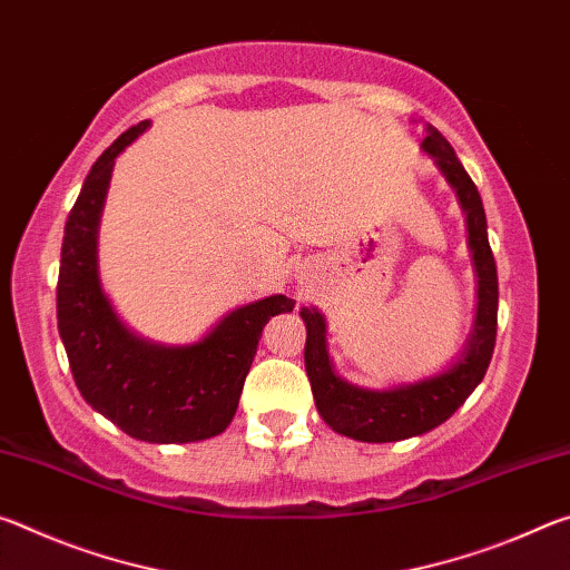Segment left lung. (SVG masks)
Segmentation results:
<instances>
[{"label": "left lung", "instance_id": "1", "mask_svg": "<svg viewBox=\"0 0 570 570\" xmlns=\"http://www.w3.org/2000/svg\"><path fill=\"white\" fill-rule=\"evenodd\" d=\"M422 148L435 158L465 210L470 250L478 274L475 324H472L465 352L450 370L392 390H364L344 382L332 370L330 354H326L324 316L316 308H302L306 324L304 364L316 410L334 432L352 440L397 442L435 430L470 397L493 360L498 334V268L488 244L485 208H482L475 183L462 168L445 135L428 125V138L422 140Z\"/></svg>", "mask_w": 570, "mask_h": 570}]
</instances>
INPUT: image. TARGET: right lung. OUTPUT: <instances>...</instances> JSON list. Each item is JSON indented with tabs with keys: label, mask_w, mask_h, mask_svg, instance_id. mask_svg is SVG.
<instances>
[{
	"label": "right lung",
	"mask_w": 570,
	"mask_h": 570,
	"mask_svg": "<svg viewBox=\"0 0 570 570\" xmlns=\"http://www.w3.org/2000/svg\"><path fill=\"white\" fill-rule=\"evenodd\" d=\"M148 125H132L102 153L67 216L57 326L85 402L135 440L173 445L228 428L266 322L294 302L274 294L240 306L186 346L146 342L118 320L98 276V224L115 158Z\"/></svg>",
	"instance_id": "1"
}]
</instances>
